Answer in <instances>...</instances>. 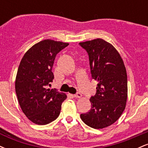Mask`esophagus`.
<instances>
[{"mask_svg":"<svg viewBox=\"0 0 148 148\" xmlns=\"http://www.w3.org/2000/svg\"><path fill=\"white\" fill-rule=\"evenodd\" d=\"M81 96H82V95H81V94L80 92H77L76 94L74 95V97H76V98H81Z\"/></svg>","mask_w":148,"mask_h":148,"instance_id":"34e87169","label":"esophagus"}]
</instances>
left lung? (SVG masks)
Wrapping results in <instances>:
<instances>
[{
    "mask_svg": "<svg viewBox=\"0 0 148 148\" xmlns=\"http://www.w3.org/2000/svg\"><path fill=\"white\" fill-rule=\"evenodd\" d=\"M88 53L92 78L98 82L91 96V109L81 114L86 125L103 129L116 122L123 113L127 99V76L123 60L113 45L102 40L80 42Z\"/></svg>",
    "mask_w": 148,
    "mask_h": 148,
    "instance_id": "1",
    "label": "left lung"
}]
</instances>
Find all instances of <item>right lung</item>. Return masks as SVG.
I'll use <instances>...</instances> for the list:
<instances>
[{
    "label": "right lung",
    "mask_w": 148,
    "mask_h": 148,
    "mask_svg": "<svg viewBox=\"0 0 148 148\" xmlns=\"http://www.w3.org/2000/svg\"><path fill=\"white\" fill-rule=\"evenodd\" d=\"M68 43L45 40L33 45L18 66L15 90L22 111L31 122L45 125L60 115L67 95L49 89L54 79L52 72L56 56Z\"/></svg>",
    "instance_id": "right-lung-1"
}]
</instances>
